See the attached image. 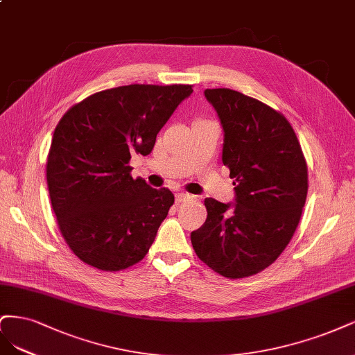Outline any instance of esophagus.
<instances>
[{"label":"esophagus","instance_id":"1","mask_svg":"<svg viewBox=\"0 0 355 355\" xmlns=\"http://www.w3.org/2000/svg\"><path fill=\"white\" fill-rule=\"evenodd\" d=\"M191 196L189 193H184V191H181V193H177L175 194V200L180 203V202H184V200H187V199H190Z\"/></svg>","mask_w":355,"mask_h":355}]
</instances>
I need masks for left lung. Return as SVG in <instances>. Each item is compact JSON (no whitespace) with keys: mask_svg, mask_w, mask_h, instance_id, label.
I'll return each instance as SVG.
<instances>
[{"mask_svg":"<svg viewBox=\"0 0 355 355\" xmlns=\"http://www.w3.org/2000/svg\"><path fill=\"white\" fill-rule=\"evenodd\" d=\"M224 130L223 164L234 203L205 199L208 216L191 232L194 252L215 272L242 279L279 258L301 220L306 162L291 123L264 103L230 88L205 89Z\"/></svg>","mask_w":355,"mask_h":355,"instance_id":"1","label":"left lung"}]
</instances>
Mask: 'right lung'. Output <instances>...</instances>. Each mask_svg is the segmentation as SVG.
I'll return each instance as SVG.
<instances>
[{
    "instance_id": "add662e5",
    "label": "right lung",
    "mask_w": 355,
    "mask_h": 355,
    "mask_svg": "<svg viewBox=\"0 0 355 355\" xmlns=\"http://www.w3.org/2000/svg\"><path fill=\"white\" fill-rule=\"evenodd\" d=\"M191 85L131 84L67 110L53 134L47 184L60 233L85 264L119 271L141 261L174 203L168 189L131 177Z\"/></svg>"
}]
</instances>
